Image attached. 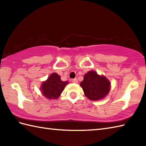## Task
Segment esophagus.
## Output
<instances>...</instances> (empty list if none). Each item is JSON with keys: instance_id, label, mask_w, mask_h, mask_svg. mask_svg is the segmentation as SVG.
<instances>
[{"instance_id": "1", "label": "esophagus", "mask_w": 146, "mask_h": 146, "mask_svg": "<svg viewBox=\"0 0 146 146\" xmlns=\"http://www.w3.org/2000/svg\"><path fill=\"white\" fill-rule=\"evenodd\" d=\"M71 82H72L73 83H78V80H77L76 78H74V79H72V80H71Z\"/></svg>"}]
</instances>
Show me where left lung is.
<instances>
[{"instance_id": "1", "label": "left lung", "mask_w": 146, "mask_h": 146, "mask_svg": "<svg viewBox=\"0 0 146 146\" xmlns=\"http://www.w3.org/2000/svg\"><path fill=\"white\" fill-rule=\"evenodd\" d=\"M85 95L90 100L104 98L110 91V83L106 77L98 75L94 71H90L84 75L80 83Z\"/></svg>"}]
</instances>
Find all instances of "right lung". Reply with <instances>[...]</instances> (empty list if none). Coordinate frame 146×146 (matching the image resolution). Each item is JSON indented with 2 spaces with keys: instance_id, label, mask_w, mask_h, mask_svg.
Masks as SVG:
<instances>
[{
  "instance_id": "add662e5",
  "label": "right lung",
  "mask_w": 146,
  "mask_h": 146,
  "mask_svg": "<svg viewBox=\"0 0 146 146\" xmlns=\"http://www.w3.org/2000/svg\"><path fill=\"white\" fill-rule=\"evenodd\" d=\"M68 82L61 81L60 76L53 73L49 76L46 81L41 86V90L43 95L48 99H57L60 97Z\"/></svg>"
}]
</instances>
